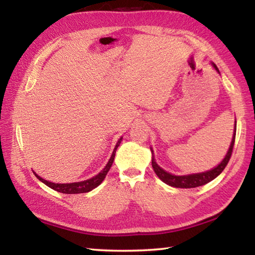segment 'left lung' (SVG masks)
<instances>
[{
  "label": "left lung",
  "instance_id": "left-lung-1",
  "mask_svg": "<svg viewBox=\"0 0 255 255\" xmlns=\"http://www.w3.org/2000/svg\"><path fill=\"white\" fill-rule=\"evenodd\" d=\"M213 65L215 67V70L218 71L217 66H216L215 64H213ZM235 135H236V123H235L234 136H233L230 149H228L226 156L223 159L222 163L219 164V165L216 166L213 170L202 172V173L190 174V175H173L171 173H167V172L161 169V167H159L156 164V162H155L154 156L152 157L153 170L164 183L169 184V185H171V187H174V188L190 189V188H197V187H200V185L207 184L208 182H210V181H213L215 178H217V176L224 171V169H225L227 163L230 162V158H231L232 153H233V147H234V143H235ZM152 155H153V150H152Z\"/></svg>",
  "mask_w": 255,
  "mask_h": 255
}]
</instances>
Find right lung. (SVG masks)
<instances>
[{
  "label": "right lung",
  "instance_id": "right-lung-1",
  "mask_svg": "<svg viewBox=\"0 0 255 255\" xmlns=\"http://www.w3.org/2000/svg\"><path fill=\"white\" fill-rule=\"evenodd\" d=\"M120 141H122V138L118 140L117 145H116L114 153H112L111 157L109 159V162L106 165L105 169H103L100 173L98 175L93 176L92 179H89V180H85V181H81V182H74V183H53V182H49V181H46L42 178H40L39 175L36 176L38 178V180H40L42 183H45L46 185H48L49 188L56 190V191L58 192H62V193H67V195H74V193H85V192H89L93 190L94 188H97L99 184H101V182L103 180H105L106 175L108 172H109L110 167L112 165V163H114V159H115V155H116V149L118 148V146L120 144Z\"/></svg>",
  "mask_w": 255,
  "mask_h": 255
}]
</instances>
